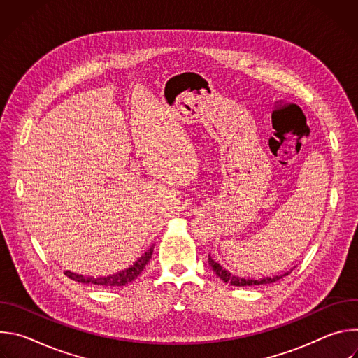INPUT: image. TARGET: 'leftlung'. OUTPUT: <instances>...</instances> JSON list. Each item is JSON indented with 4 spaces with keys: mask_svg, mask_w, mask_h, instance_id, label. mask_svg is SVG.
<instances>
[{
    "mask_svg": "<svg viewBox=\"0 0 358 358\" xmlns=\"http://www.w3.org/2000/svg\"><path fill=\"white\" fill-rule=\"evenodd\" d=\"M208 262H210V266L214 269V272L225 282V283H231L232 286H255V285H268V283H273L279 279H282L283 276H287L289 272H286L285 275H280V276H273V278H266V279H261V280H255V279H242V278H238V276H234L232 273L227 272L225 269H222V266H220V264L214 262L211 259V257L208 258Z\"/></svg>",
    "mask_w": 358,
    "mask_h": 358,
    "instance_id": "8db88e82",
    "label": "left lung"
}]
</instances>
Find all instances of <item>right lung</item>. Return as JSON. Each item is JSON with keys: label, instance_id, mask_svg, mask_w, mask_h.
I'll return each mask as SVG.
<instances>
[{"label": "right lung", "instance_id": "1", "mask_svg": "<svg viewBox=\"0 0 358 358\" xmlns=\"http://www.w3.org/2000/svg\"><path fill=\"white\" fill-rule=\"evenodd\" d=\"M152 248L151 246L143 257L129 269L126 271H122L116 275H112V276H106V278H83L80 275H73L71 272H66L65 275H68V278L76 280V282H80V283H86V285H97V286H101V287H119V286H124L126 283H130L133 279H136L141 271L145 268L147 262L150 261L151 255H152Z\"/></svg>", "mask_w": 358, "mask_h": 358}]
</instances>
